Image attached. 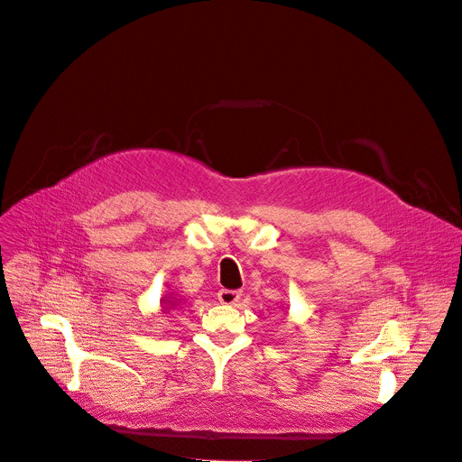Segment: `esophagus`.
Segmentation results:
<instances>
[{
	"label": "esophagus",
	"mask_w": 462,
	"mask_h": 462,
	"mask_svg": "<svg viewBox=\"0 0 462 462\" xmlns=\"http://www.w3.org/2000/svg\"><path fill=\"white\" fill-rule=\"evenodd\" d=\"M241 297V291L237 290H221L217 293V299L223 302V304H236Z\"/></svg>",
	"instance_id": "obj_1"
}]
</instances>
